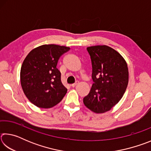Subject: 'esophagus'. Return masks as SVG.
Wrapping results in <instances>:
<instances>
[{"label":"esophagus","mask_w":151,"mask_h":151,"mask_svg":"<svg viewBox=\"0 0 151 151\" xmlns=\"http://www.w3.org/2000/svg\"><path fill=\"white\" fill-rule=\"evenodd\" d=\"M77 84H78V83L77 82H76L75 83H74V84H72V85H71V86H72V87H75V86H76V85H77Z\"/></svg>","instance_id":"34e87169"}]
</instances>
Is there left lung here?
I'll list each match as a JSON object with an SVG mask.
<instances>
[{
    "label": "left lung",
    "instance_id": "8db88e82",
    "mask_svg": "<svg viewBox=\"0 0 151 151\" xmlns=\"http://www.w3.org/2000/svg\"><path fill=\"white\" fill-rule=\"evenodd\" d=\"M86 50L91 59L94 83L83 103L95 113H103L118 103L126 91L127 64L117 51L108 46H93Z\"/></svg>",
    "mask_w": 151,
    "mask_h": 151
}]
</instances>
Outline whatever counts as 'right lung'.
Returning <instances> with one entry per match:
<instances>
[{"mask_svg":"<svg viewBox=\"0 0 151 151\" xmlns=\"http://www.w3.org/2000/svg\"><path fill=\"white\" fill-rule=\"evenodd\" d=\"M69 47L44 45L32 50L20 69V83L27 99L39 108L48 109L62 101L67 92L57 65Z\"/></svg>","mask_w":151,"mask_h":151,"instance_id":"right-lung-1","label":"right lung"}]
</instances>
